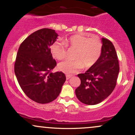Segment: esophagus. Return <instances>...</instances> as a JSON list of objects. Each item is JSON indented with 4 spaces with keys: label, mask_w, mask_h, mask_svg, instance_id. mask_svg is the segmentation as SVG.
<instances>
[{
    "label": "esophagus",
    "mask_w": 135,
    "mask_h": 135,
    "mask_svg": "<svg viewBox=\"0 0 135 135\" xmlns=\"http://www.w3.org/2000/svg\"><path fill=\"white\" fill-rule=\"evenodd\" d=\"M72 77L71 76V75H66V80H69L70 78V77Z\"/></svg>",
    "instance_id": "1"
}]
</instances>
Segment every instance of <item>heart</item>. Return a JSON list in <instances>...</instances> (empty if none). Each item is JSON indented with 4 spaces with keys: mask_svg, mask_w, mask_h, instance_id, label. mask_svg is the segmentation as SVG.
<instances>
[{
    "mask_svg": "<svg viewBox=\"0 0 135 135\" xmlns=\"http://www.w3.org/2000/svg\"><path fill=\"white\" fill-rule=\"evenodd\" d=\"M63 42L56 41L51 46V51L55 58L60 60L67 55L68 46L70 49H76L74 53L75 60H66L58 64V69L66 74H73L83 68L93 66L100 58L102 44L97 37L89 38L84 34H76L66 38Z\"/></svg>",
    "mask_w": 135,
    "mask_h": 135,
    "instance_id": "heart-1",
    "label": "heart"
}]
</instances>
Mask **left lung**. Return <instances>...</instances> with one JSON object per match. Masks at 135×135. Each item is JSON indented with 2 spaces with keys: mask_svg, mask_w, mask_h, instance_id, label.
<instances>
[{
  "mask_svg": "<svg viewBox=\"0 0 135 135\" xmlns=\"http://www.w3.org/2000/svg\"><path fill=\"white\" fill-rule=\"evenodd\" d=\"M100 58L84 74H78L80 84L75 89L78 100L86 105H97L114 91L119 72L118 58L112 42L102 38Z\"/></svg>",
  "mask_w": 135,
  "mask_h": 135,
  "instance_id": "1",
  "label": "left lung"
}]
</instances>
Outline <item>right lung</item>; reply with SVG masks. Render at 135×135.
I'll return each mask as SVG.
<instances>
[{"instance_id":"1","label":"right lung","mask_w":135,"mask_h":135,"mask_svg":"<svg viewBox=\"0 0 135 135\" xmlns=\"http://www.w3.org/2000/svg\"><path fill=\"white\" fill-rule=\"evenodd\" d=\"M58 36L55 30L41 29L26 38L18 49L15 75L25 94L37 103L44 104L55 100L66 80L62 72H51L56 61L50 46Z\"/></svg>"}]
</instances>
